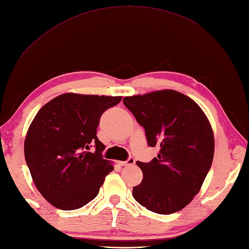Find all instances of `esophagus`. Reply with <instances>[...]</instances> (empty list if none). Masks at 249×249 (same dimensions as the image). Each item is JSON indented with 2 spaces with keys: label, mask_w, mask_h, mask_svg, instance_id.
I'll list each match as a JSON object with an SVG mask.
<instances>
[{
  "label": "esophagus",
  "mask_w": 249,
  "mask_h": 249,
  "mask_svg": "<svg viewBox=\"0 0 249 249\" xmlns=\"http://www.w3.org/2000/svg\"><path fill=\"white\" fill-rule=\"evenodd\" d=\"M135 163V160H134V158H129L128 160L126 161H120L119 162V164L120 165H123V166H128V165H132V164H134Z\"/></svg>",
  "instance_id": "esophagus-1"
}]
</instances>
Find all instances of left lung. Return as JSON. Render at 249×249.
<instances>
[{"label": "left lung", "instance_id": "left-lung-1", "mask_svg": "<svg viewBox=\"0 0 249 249\" xmlns=\"http://www.w3.org/2000/svg\"><path fill=\"white\" fill-rule=\"evenodd\" d=\"M124 104L144 126L148 145L160 146L157 158L136 162L143 180L133 187V197L157 214L182 210L200 191L214 158L206 115L189 96L170 89L125 96Z\"/></svg>", "mask_w": 249, "mask_h": 249}]
</instances>
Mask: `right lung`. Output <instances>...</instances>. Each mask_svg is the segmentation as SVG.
Masks as SVG:
<instances>
[{
    "label": "right lung",
    "mask_w": 249,
    "mask_h": 249,
    "mask_svg": "<svg viewBox=\"0 0 249 249\" xmlns=\"http://www.w3.org/2000/svg\"><path fill=\"white\" fill-rule=\"evenodd\" d=\"M121 99L63 93L38 110L25 136L24 157L34 185L52 205L77 210L98 196L114 166L103 159L96 128L104 111Z\"/></svg>",
    "instance_id": "obj_1"
}]
</instances>
